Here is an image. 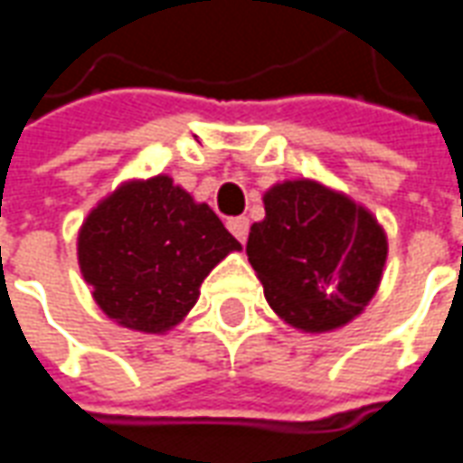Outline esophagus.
Instances as JSON below:
<instances>
[{
  "label": "esophagus",
  "instance_id": "1",
  "mask_svg": "<svg viewBox=\"0 0 463 463\" xmlns=\"http://www.w3.org/2000/svg\"><path fill=\"white\" fill-rule=\"evenodd\" d=\"M248 228H250L248 218H231V221H228V231H231L241 242H245V238H248Z\"/></svg>",
  "mask_w": 463,
  "mask_h": 463
}]
</instances>
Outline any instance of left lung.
<instances>
[{"instance_id":"obj_1","label":"left lung","mask_w":463,"mask_h":463,"mask_svg":"<svg viewBox=\"0 0 463 463\" xmlns=\"http://www.w3.org/2000/svg\"><path fill=\"white\" fill-rule=\"evenodd\" d=\"M265 221L252 222L248 260L265 300L305 332L347 325L367 307L387 262V235L372 213L315 181L265 193Z\"/></svg>"}]
</instances>
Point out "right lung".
I'll use <instances>...</instances> for the list:
<instances>
[{
  "mask_svg": "<svg viewBox=\"0 0 463 463\" xmlns=\"http://www.w3.org/2000/svg\"><path fill=\"white\" fill-rule=\"evenodd\" d=\"M241 242L168 175L131 181L89 213L79 265L99 307L123 327L165 332L188 315L208 272Z\"/></svg>",
  "mask_w": 463,
  "mask_h": 463,
  "instance_id": "obj_1",
  "label": "right lung"
}]
</instances>
